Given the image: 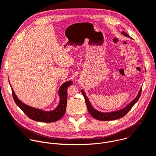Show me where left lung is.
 I'll use <instances>...</instances> for the list:
<instances>
[{
  "instance_id": "obj_1",
  "label": "left lung",
  "mask_w": 156,
  "mask_h": 156,
  "mask_svg": "<svg viewBox=\"0 0 156 156\" xmlns=\"http://www.w3.org/2000/svg\"><path fill=\"white\" fill-rule=\"evenodd\" d=\"M122 34H123L124 36H125L126 37H129V38H131L128 35V34L126 33H125L124 31H123L122 32ZM141 90H142V87H141V89H140L139 92H138L137 96L136 97V98L133 101H131L129 103H128V104L126 107H125L122 109L113 111V112H100V111L96 110L95 108H94L93 107V106L92 105L91 103L90 102L88 97H87V95H85L84 91L82 89L81 92L82 93L83 96L84 97L85 103H86V105H87L88 111L90 113V114L91 115V116H92L94 118H95L98 120L110 121V120L118 119H119L125 116L128 113V112L132 108V107L137 101V100H139L141 94Z\"/></svg>"
}]
</instances>
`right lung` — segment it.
I'll return each mask as SVG.
<instances>
[{
    "label": "right lung",
    "mask_w": 156,
    "mask_h": 156,
    "mask_svg": "<svg viewBox=\"0 0 156 156\" xmlns=\"http://www.w3.org/2000/svg\"><path fill=\"white\" fill-rule=\"evenodd\" d=\"M72 84L73 82L71 80H69L61 85L58 90V95L59 97V103L58 106L51 111H45L25 104L23 102L20 101L19 98L17 97L11 85L10 87L12 91L13 98L16 104L28 116V117L33 120L37 121V122L52 123L57 122L64 116L67 105V90L69 86Z\"/></svg>",
    "instance_id": "obj_1"
}]
</instances>
